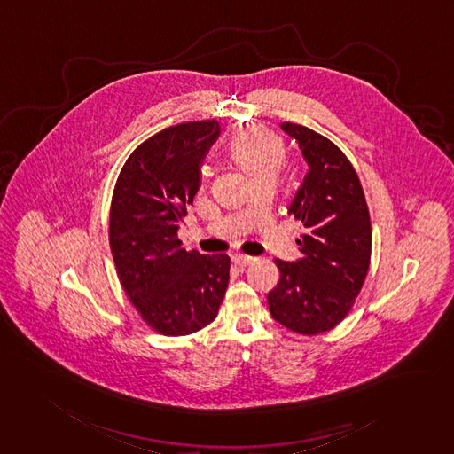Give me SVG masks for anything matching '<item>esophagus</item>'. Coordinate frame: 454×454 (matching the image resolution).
Returning a JSON list of instances; mask_svg holds the SVG:
<instances>
[{
    "instance_id": "34e87169",
    "label": "esophagus",
    "mask_w": 454,
    "mask_h": 454,
    "mask_svg": "<svg viewBox=\"0 0 454 454\" xmlns=\"http://www.w3.org/2000/svg\"><path fill=\"white\" fill-rule=\"evenodd\" d=\"M231 261H233V264H235V266H239V268H246V266H251L252 262L255 261V257L244 255V254H235V255L231 257Z\"/></svg>"
}]
</instances>
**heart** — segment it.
<instances>
[{
  "label": "heart",
  "mask_w": 454,
  "mask_h": 454,
  "mask_svg": "<svg viewBox=\"0 0 454 454\" xmlns=\"http://www.w3.org/2000/svg\"><path fill=\"white\" fill-rule=\"evenodd\" d=\"M230 154L257 181L277 176L286 161V145L277 134L262 127L246 125L233 134Z\"/></svg>",
  "instance_id": "1"
}]
</instances>
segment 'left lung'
I'll use <instances>...</instances> for the list:
<instances>
[{
  "label": "left lung",
  "mask_w": 454,
  "mask_h": 454,
  "mask_svg": "<svg viewBox=\"0 0 454 454\" xmlns=\"http://www.w3.org/2000/svg\"><path fill=\"white\" fill-rule=\"evenodd\" d=\"M308 163L289 214L301 221L302 257L275 259L280 280L268 293L271 317L313 336L336 327L352 309L371 261L372 231L360 179L334 143L298 123H282Z\"/></svg>",
  "instance_id": "8db88e82"
}]
</instances>
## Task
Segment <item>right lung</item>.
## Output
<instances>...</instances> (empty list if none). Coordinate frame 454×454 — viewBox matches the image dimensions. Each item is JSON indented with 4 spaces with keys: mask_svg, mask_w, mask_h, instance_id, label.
Wrapping results in <instances>:
<instances>
[{
    "mask_svg": "<svg viewBox=\"0 0 454 454\" xmlns=\"http://www.w3.org/2000/svg\"><path fill=\"white\" fill-rule=\"evenodd\" d=\"M219 134L215 120L154 134L127 158L113 192L109 247L120 284L141 318L163 336L208 325L230 282L226 254L188 252L177 239L200 188L203 158Z\"/></svg>",
    "mask_w": 454,
    "mask_h": 454,
    "instance_id": "1",
    "label": "right lung"
}]
</instances>
